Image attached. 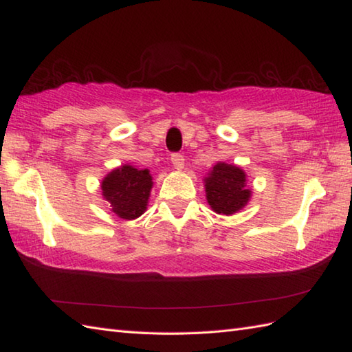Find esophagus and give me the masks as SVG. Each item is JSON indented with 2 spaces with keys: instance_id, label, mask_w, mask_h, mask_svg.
Returning a JSON list of instances; mask_svg holds the SVG:
<instances>
[{
  "instance_id": "esophagus-1",
  "label": "esophagus",
  "mask_w": 352,
  "mask_h": 352,
  "mask_svg": "<svg viewBox=\"0 0 352 352\" xmlns=\"http://www.w3.org/2000/svg\"><path fill=\"white\" fill-rule=\"evenodd\" d=\"M170 162H172V164H174V168L178 170L184 168V157L182 154H172Z\"/></svg>"
}]
</instances>
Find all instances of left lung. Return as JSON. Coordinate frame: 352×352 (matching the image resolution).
Listing matches in <instances>:
<instances>
[{
	"label": "left lung",
	"instance_id": "left-lung-1",
	"mask_svg": "<svg viewBox=\"0 0 352 352\" xmlns=\"http://www.w3.org/2000/svg\"><path fill=\"white\" fill-rule=\"evenodd\" d=\"M207 203L219 214H234L248 203L251 189L246 186V174L234 164L219 162L204 178Z\"/></svg>",
	"mask_w": 352,
	"mask_h": 352
}]
</instances>
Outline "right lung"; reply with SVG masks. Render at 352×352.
I'll use <instances>...</instances> for the list:
<instances>
[{
	"label": "right lung",
	"mask_w": 352,
	"mask_h": 352,
	"mask_svg": "<svg viewBox=\"0 0 352 352\" xmlns=\"http://www.w3.org/2000/svg\"><path fill=\"white\" fill-rule=\"evenodd\" d=\"M153 177L148 169H136L122 164L104 177L101 183L102 197L121 219H136L144 214L148 206Z\"/></svg>",
	"instance_id": "right-lung-1"
}]
</instances>
